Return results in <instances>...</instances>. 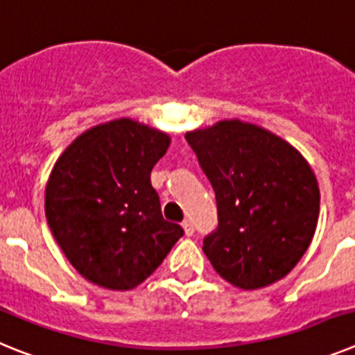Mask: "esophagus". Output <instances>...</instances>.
I'll list each match as a JSON object with an SVG mask.
<instances>
[{
    "label": "esophagus",
    "instance_id": "34e87169",
    "mask_svg": "<svg viewBox=\"0 0 355 355\" xmlns=\"http://www.w3.org/2000/svg\"><path fill=\"white\" fill-rule=\"evenodd\" d=\"M183 229H184V234H187V236H192L193 231H196V229H193L192 220H188V218L183 222Z\"/></svg>",
    "mask_w": 355,
    "mask_h": 355
}]
</instances>
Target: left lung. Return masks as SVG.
Returning <instances> with one entry per match:
<instances>
[{"label":"left lung","instance_id":"obj_1","mask_svg":"<svg viewBox=\"0 0 355 355\" xmlns=\"http://www.w3.org/2000/svg\"><path fill=\"white\" fill-rule=\"evenodd\" d=\"M184 137L215 190L218 227L202 250L216 274L241 290L290 274L318 224L311 165L286 140L238 119Z\"/></svg>","mask_w":355,"mask_h":355}]
</instances>
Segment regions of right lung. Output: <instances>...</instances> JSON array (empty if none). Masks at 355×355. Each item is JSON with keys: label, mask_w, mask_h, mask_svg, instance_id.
<instances>
[{"label": "right lung", "mask_w": 355, "mask_h": 355, "mask_svg": "<svg viewBox=\"0 0 355 355\" xmlns=\"http://www.w3.org/2000/svg\"><path fill=\"white\" fill-rule=\"evenodd\" d=\"M171 137L133 119L97 124L56 159L46 218L56 243L87 281L126 291L144 283L183 236L163 218L150 171Z\"/></svg>", "instance_id": "obj_1"}]
</instances>
